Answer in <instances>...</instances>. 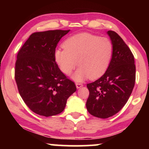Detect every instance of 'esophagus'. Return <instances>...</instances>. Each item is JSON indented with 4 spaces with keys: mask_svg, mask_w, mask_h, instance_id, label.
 <instances>
[{
    "mask_svg": "<svg viewBox=\"0 0 149 149\" xmlns=\"http://www.w3.org/2000/svg\"><path fill=\"white\" fill-rule=\"evenodd\" d=\"M76 86L77 89H79L83 86V85L82 83H76Z\"/></svg>",
    "mask_w": 149,
    "mask_h": 149,
    "instance_id": "1",
    "label": "esophagus"
}]
</instances>
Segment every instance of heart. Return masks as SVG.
Listing matches in <instances>:
<instances>
[{"mask_svg": "<svg viewBox=\"0 0 149 149\" xmlns=\"http://www.w3.org/2000/svg\"><path fill=\"white\" fill-rule=\"evenodd\" d=\"M113 52L112 42L105 37L89 33L73 35L64 42V48H57L54 58L59 69L69 74L78 65L71 76L73 80L81 82L88 77L100 78L105 73L111 60Z\"/></svg>", "mask_w": 149, "mask_h": 149, "instance_id": "heart-1", "label": "heart"}]
</instances>
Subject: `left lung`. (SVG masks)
I'll list each match as a JSON object with an SVG mask.
<instances>
[{
    "instance_id": "left-lung-1",
    "label": "left lung",
    "mask_w": 149,
    "mask_h": 149,
    "mask_svg": "<svg viewBox=\"0 0 149 149\" xmlns=\"http://www.w3.org/2000/svg\"><path fill=\"white\" fill-rule=\"evenodd\" d=\"M107 34L113 46L111 60L103 76L87 84L90 92L87 109L100 118H107L121 110L132 94L136 76L130 49L115 31H108Z\"/></svg>"
}]
</instances>
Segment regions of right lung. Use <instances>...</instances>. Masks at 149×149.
<instances>
[{
    "label": "right lung",
    "instance_id": "obj_1",
    "mask_svg": "<svg viewBox=\"0 0 149 149\" xmlns=\"http://www.w3.org/2000/svg\"><path fill=\"white\" fill-rule=\"evenodd\" d=\"M69 31L36 32L18 52L15 75L19 92L27 107L40 116L60 113L76 91L75 83L61 72L54 58L58 42Z\"/></svg>",
    "mask_w": 149,
    "mask_h": 149
}]
</instances>
